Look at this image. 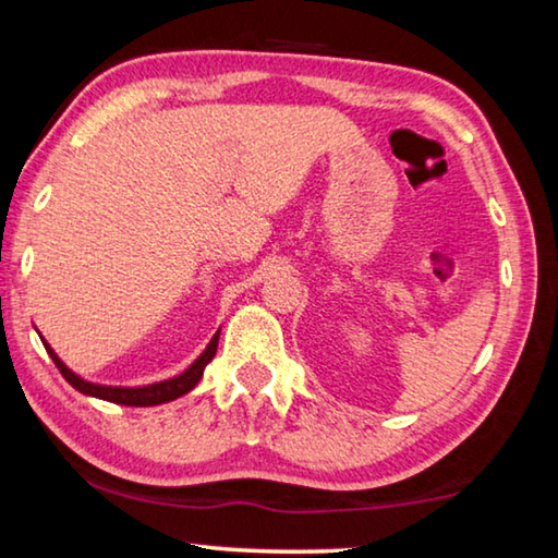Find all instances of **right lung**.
Wrapping results in <instances>:
<instances>
[{
  "label": "right lung",
  "mask_w": 558,
  "mask_h": 558,
  "mask_svg": "<svg viewBox=\"0 0 558 558\" xmlns=\"http://www.w3.org/2000/svg\"><path fill=\"white\" fill-rule=\"evenodd\" d=\"M218 335H220V330L214 335V340L208 342V348L203 350V355L193 362V365L185 369L183 375L173 377V379H163V383H156V385H146V387H106V385L86 383V379L74 375L72 369H69L64 362L57 357V352L51 350L47 342H44V348H47L49 357L54 360L59 373L64 375V379L74 387V390L92 395V397H99V400H106V402H117V404H126V407H151V404L171 402V400H175V397L191 392L193 387L198 385V379L203 377V369H206V365L214 360L216 350H218Z\"/></svg>",
  "instance_id": "add662e5"
}]
</instances>
